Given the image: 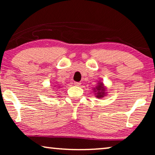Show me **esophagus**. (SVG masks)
<instances>
[{
  "mask_svg": "<svg viewBox=\"0 0 155 155\" xmlns=\"http://www.w3.org/2000/svg\"><path fill=\"white\" fill-rule=\"evenodd\" d=\"M74 84H75V86H80V84H81V83H80V82H74Z\"/></svg>",
  "mask_w": 155,
  "mask_h": 155,
  "instance_id": "esophagus-1",
  "label": "esophagus"
}]
</instances>
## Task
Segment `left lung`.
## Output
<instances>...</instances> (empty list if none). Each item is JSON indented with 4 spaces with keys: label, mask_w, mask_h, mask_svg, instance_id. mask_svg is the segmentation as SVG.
Wrapping results in <instances>:
<instances>
[{
    "label": "left lung",
    "mask_w": 155,
    "mask_h": 155,
    "mask_svg": "<svg viewBox=\"0 0 155 155\" xmlns=\"http://www.w3.org/2000/svg\"><path fill=\"white\" fill-rule=\"evenodd\" d=\"M94 90V95L97 97L98 99H101L104 97H105L107 95V88L104 86V84H103V82L99 81L97 84V85L94 88H93Z\"/></svg>",
    "instance_id": "1"
}]
</instances>
